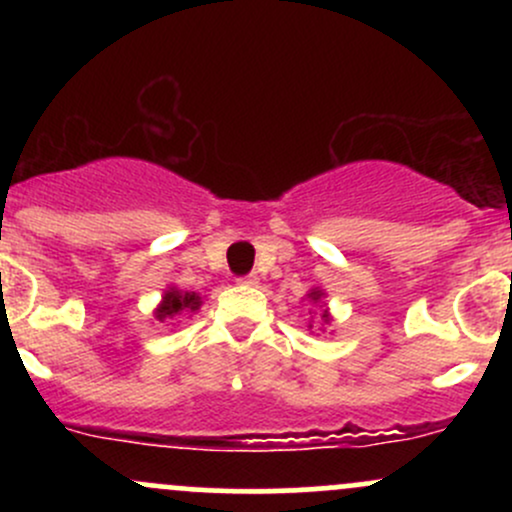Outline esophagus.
Returning <instances> with one entry per match:
<instances>
[{"mask_svg":"<svg viewBox=\"0 0 512 512\" xmlns=\"http://www.w3.org/2000/svg\"><path fill=\"white\" fill-rule=\"evenodd\" d=\"M257 281H260V276H257L255 272L245 274V276H238V284H245V286H255Z\"/></svg>","mask_w":512,"mask_h":512,"instance_id":"obj_1","label":"esophagus"}]
</instances>
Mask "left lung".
Masks as SVG:
<instances>
[{"label": "left lung", "mask_w": 512, "mask_h": 512, "mask_svg": "<svg viewBox=\"0 0 512 512\" xmlns=\"http://www.w3.org/2000/svg\"><path fill=\"white\" fill-rule=\"evenodd\" d=\"M320 296H322L320 291H313V293H310V298H313V301H320ZM320 317H322V320H325V322H330V317H327V313H322Z\"/></svg>", "instance_id": "obj_1"}]
</instances>
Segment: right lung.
Returning a JSON list of instances; mask_svg holds the SVG:
<instances>
[{
    "mask_svg": "<svg viewBox=\"0 0 512 512\" xmlns=\"http://www.w3.org/2000/svg\"><path fill=\"white\" fill-rule=\"evenodd\" d=\"M199 305H202V301H199L197 293H180L175 289H170L166 296H163V303L161 308L156 310V320H166V317H175L180 315L182 310H197Z\"/></svg>",
    "mask_w": 512,
    "mask_h": 512,
    "instance_id": "right-lung-1",
    "label": "right lung"
}]
</instances>
